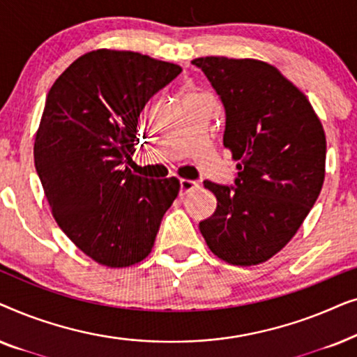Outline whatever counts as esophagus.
<instances>
[{
  "label": "esophagus",
  "mask_w": 357,
  "mask_h": 357,
  "mask_svg": "<svg viewBox=\"0 0 357 357\" xmlns=\"http://www.w3.org/2000/svg\"><path fill=\"white\" fill-rule=\"evenodd\" d=\"M198 187H199V183L195 182V180L180 178V193H182V195H187L190 192H193V190H197Z\"/></svg>",
  "instance_id": "34e87169"
}]
</instances>
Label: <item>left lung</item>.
Returning <instances> with one entry per match:
<instances>
[{
  "instance_id": "1",
  "label": "left lung",
  "mask_w": 357,
  "mask_h": 357,
  "mask_svg": "<svg viewBox=\"0 0 357 357\" xmlns=\"http://www.w3.org/2000/svg\"><path fill=\"white\" fill-rule=\"evenodd\" d=\"M226 109L224 146L238 160L236 187L204 180L218 199L199 222L209 250L237 266L276 255L299 231L325 180L324 126L304 92L253 58L192 61Z\"/></svg>"
}]
</instances>
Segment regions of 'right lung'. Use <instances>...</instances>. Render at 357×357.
Listing matches in <instances>:
<instances>
[{"label": "right lung", "mask_w": 357, "mask_h": 357, "mask_svg": "<svg viewBox=\"0 0 357 357\" xmlns=\"http://www.w3.org/2000/svg\"><path fill=\"white\" fill-rule=\"evenodd\" d=\"M178 65L99 48L73 61L48 91L33 160L61 231L109 268L144 260L177 198L175 177L131 172L139 114L175 79Z\"/></svg>", "instance_id": "right-lung-1"}]
</instances>
